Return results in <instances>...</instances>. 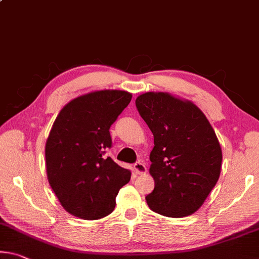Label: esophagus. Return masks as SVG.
I'll list each match as a JSON object with an SVG mask.
<instances>
[{
	"label": "esophagus",
	"mask_w": 259,
	"mask_h": 259,
	"mask_svg": "<svg viewBox=\"0 0 259 259\" xmlns=\"http://www.w3.org/2000/svg\"><path fill=\"white\" fill-rule=\"evenodd\" d=\"M134 170L136 171L137 174H143V173H145V171H146V166H145V163L143 162V161H137V162H135V165H134Z\"/></svg>",
	"instance_id": "obj_1"
}]
</instances>
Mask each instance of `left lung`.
<instances>
[{"label": "left lung", "instance_id": "8db88e82", "mask_svg": "<svg viewBox=\"0 0 259 259\" xmlns=\"http://www.w3.org/2000/svg\"><path fill=\"white\" fill-rule=\"evenodd\" d=\"M136 107L154 137V189L145 197L147 204L170 218L192 214L220 176L223 153L214 130L197 106L168 93L142 94Z\"/></svg>", "mask_w": 259, "mask_h": 259}]
</instances>
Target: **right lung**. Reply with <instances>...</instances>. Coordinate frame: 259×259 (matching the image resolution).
Instances as JSON below:
<instances>
[{
	"label": "right lung",
	"mask_w": 259,
	"mask_h": 259,
	"mask_svg": "<svg viewBox=\"0 0 259 259\" xmlns=\"http://www.w3.org/2000/svg\"><path fill=\"white\" fill-rule=\"evenodd\" d=\"M131 97L116 90L85 94L65 105L53 124L46 143L48 181L64 210L77 218L108 215L130 181V171L105 153L112 147L110 125Z\"/></svg>",
	"instance_id": "1"
}]
</instances>
